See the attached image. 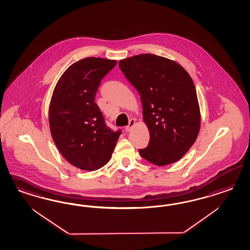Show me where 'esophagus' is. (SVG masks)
<instances>
[{
	"label": "esophagus",
	"instance_id": "1",
	"mask_svg": "<svg viewBox=\"0 0 250 250\" xmlns=\"http://www.w3.org/2000/svg\"><path fill=\"white\" fill-rule=\"evenodd\" d=\"M135 125H136V120H135V119H131V120L129 121L128 125H127V126H125V131H126V132L131 131L132 128L135 126Z\"/></svg>",
	"mask_w": 250,
	"mask_h": 250
}]
</instances>
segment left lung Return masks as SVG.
<instances>
[{
	"instance_id": "1",
	"label": "left lung",
	"mask_w": 250,
	"mask_h": 250,
	"mask_svg": "<svg viewBox=\"0 0 250 250\" xmlns=\"http://www.w3.org/2000/svg\"><path fill=\"white\" fill-rule=\"evenodd\" d=\"M119 68L139 92L148 146L143 159L158 166L180 160L196 140L201 125L194 83L180 64L153 54L122 60Z\"/></svg>"
}]
</instances>
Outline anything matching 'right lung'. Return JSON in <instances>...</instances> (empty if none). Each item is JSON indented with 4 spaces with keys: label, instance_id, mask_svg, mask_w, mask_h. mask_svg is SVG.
Wrapping results in <instances>:
<instances>
[{
    "label": "right lung",
    "instance_id": "right-lung-1",
    "mask_svg": "<svg viewBox=\"0 0 250 250\" xmlns=\"http://www.w3.org/2000/svg\"><path fill=\"white\" fill-rule=\"evenodd\" d=\"M116 61L86 58L72 64L55 87L49 105L54 142L68 162L83 170H96L110 160L121 135L106 125L94 102L104 76Z\"/></svg>",
    "mask_w": 250,
    "mask_h": 250
}]
</instances>
